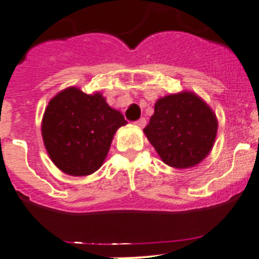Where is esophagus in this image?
Returning a JSON list of instances; mask_svg holds the SVG:
<instances>
[{"instance_id": "34e87169", "label": "esophagus", "mask_w": 259, "mask_h": 259, "mask_svg": "<svg viewBox=\"0 0 259 259\" xmlns=\"http://www.w3.org/2000/svg\"><path fill=\"white\" fill-rule=\"evenodd\" d=\"M146 122H147L146 118L142 117V118H139L138 121H135L134 124L137 125V126H138V127H144V126H146Z\"/></svg>"}]
</instances>
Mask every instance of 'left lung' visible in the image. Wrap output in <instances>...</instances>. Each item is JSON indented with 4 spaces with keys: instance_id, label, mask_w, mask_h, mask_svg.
<instances>
[{
    "instance_id": "obj_1",
    "label": "left lung",
    "mask_w": 259,
    "mask_h": 259,
    "mask_svg": "<svg viewBox=\"0 0 259 259\" xmlns=\"http://www.w3.org/2000/svg\"><path fill=\"white\" fill-rule=\"evenodd\" d=\"M218 121L213 109L192 92L160 98L143 129L147 139L166 165L188 169L210 153Z\"/></svg>"
}]
</instances>
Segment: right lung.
<instances>
[{
	"mask_svg": "<svg viewBox=\"0 0 259 259\" xmlns=\"http://www.w3.org/2000/svg\"><path fill=\"white\" fill-rule=\"evenodd\" d=\"M127 122L101 93L85 94L71 86L51 98L41 133L49 157L63 173L90 176L103 165L113 135Z\"/></svg>",
	"mask_w": 259,
	"mask_h": 259,
	"instance_id": "obj_1",
	"label": "right lung"
}]
</instances>
